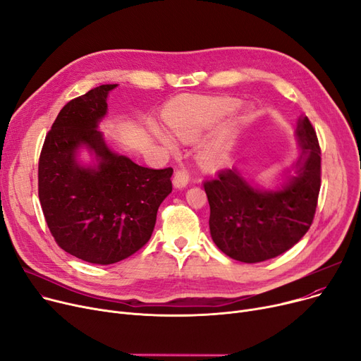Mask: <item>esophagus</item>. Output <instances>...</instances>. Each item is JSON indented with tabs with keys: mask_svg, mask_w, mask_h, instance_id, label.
Segmentation results:
<instances>
[{
	"mask_svg": "<svg viewBox=\"0 0 361 361\" xmlns=\"http://www.w3.org/2000/svg\"><path fill=\"white\" fill-rule=\"evenodd\" d=\"M188 180H190V174L187 173V171H184V169H178V171H176V174H174V185L177 187V188H183V187H185L187 184H188Z\"/></svg>",
	"mask_w": 361,
	"mask_h": 361,
	"instance_id": "esophagus-1",
	"label": "esophagus"
}]
</instances>
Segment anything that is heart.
<instances>
[{
    "label": "heart",
    "instance_id": "1",
    "mask_svg": "<svg viewBox=\"0 0 361 361\" xmlns=\"http://www.w3.org/2000/svg\"><path fill=\"white\" fill-rule=\"evenodd\" d=\"M237 105L235 99L231 98H219L211 99L199 104L196 112H174L168 117V126L173 130L176 136L183 140H192L200 135V131L209 126L212 121L224 117L225 114L233 111ZM158 139L168 146L169 149H174L176 143L165 133L157 130ZM234 139V128H228L222 131L221 135L211 142H207L202 149V161L211 168L222 166L228 158V154L233 146Z\"/></svg>",
    "mask_w": 361,
    "mask_h": 361
}]
</instances>
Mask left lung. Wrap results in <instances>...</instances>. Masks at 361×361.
<instances>
[{
  "label": "left lung",
  "mask_w": 361,
  "mask_h": 361,
  "mask_svg": "<svg viewBox=\"0 0 361 361\" xmlns=\"http://www.w3.org/2000/svg\"><path fill=\"white\" fill-rule=\"evenodd\" d=\"M297 136L302 149L298 176L279 192H260L228 168L203 181L212 240L231 259L257 263L276 257L309 231L320 190V146L307 117L298 120Z\"/></svg>",
  "instance_id": "left-lung-1"
}]
</instances>
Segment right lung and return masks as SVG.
<instances>
[{
    "mask_svg": "<svg viewBox=\"0 0 361 361\" xmlns=\"http://www.w3.org/2000/svg\"><path fill=\"white\" fill-rule=\"evenodd\" d=\"M116 86L101 85L63 106L37 166V193L55 243L97 264L117 263L140 250L154 231L159 204L173 190V168H146L112 154L97 130L108 92ZM80 144L100 158L97 170L75 161Z\"/></svg>",
    "mask_w": 361,
    "mask_h": 361,
    "instance_id": "right-lung-1",
    "label": "right lung"
}]
</instances>
